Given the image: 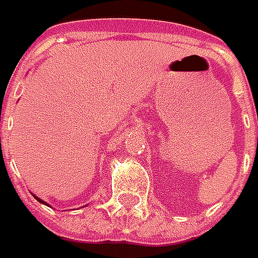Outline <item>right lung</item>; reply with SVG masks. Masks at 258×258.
<instances>
[{"mask_svg": "<svg viewBox=\"0 0 258 258\" xmlns=\"http://www.w3.org/2000/svg\"><path fill=\"white\" fill-rule=\"evenodd\" d=\"M35 198H37V197H35ZM37 200H38V201H40V203H43V201H41V200H40V198H37Z\"/></svg>", "mask_w": 258, "mask_h": 258, "instance_id": "add662e5", "label": "right lung"}]
</instances>
